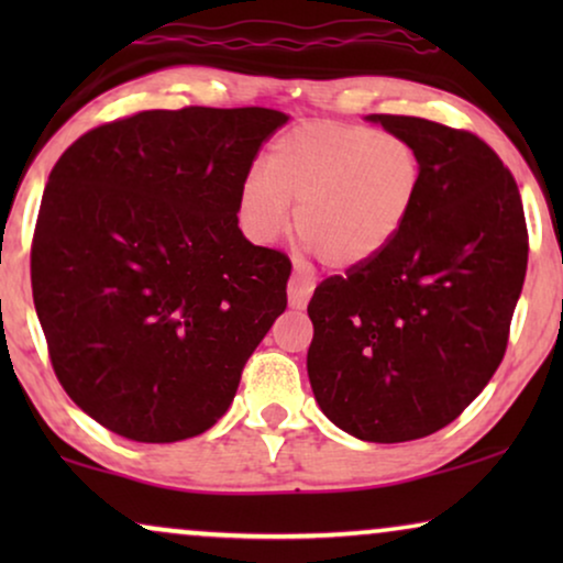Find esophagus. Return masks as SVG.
Instances as JSON below:
<instances>
[{
  "instance_id": "1",
  "label": "esophagus",
  "mask_w": 563,
  "mask_h": 563,
  "mask_svg": "<svg viewBox=\"0 0 563 563\" xmlns=\"http://www.w3.org/2000/svg\"><path fill=\"white\" fill-rule=\"evenodd\" d=\"M312 289H314V276L302 272V268H295L289 276V284H287L291 310H302V307L310 302Z\"/></svg>"
}]
</instances>
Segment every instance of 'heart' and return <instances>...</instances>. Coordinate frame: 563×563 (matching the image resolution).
<instances>
[{
	"mask_svg": "<svg viewBox=\"0 0 563 563\" xmlns=\"http://www.w3.org/2000/svg\"><path fill=\"white\" fill-rule=\"evenodd\" d=\"M422 161L405 137L349 122L314 120L268 148L266 168L245 174L238 214L256 241H274L295 205V235L320 264L353 268L389 249L418 202Z\"/></svg>",
	"mask_w": 563,
	"mask_h": 563,
	"instance_id": "obj_1",
	"label": "heart"
}]
</instances>
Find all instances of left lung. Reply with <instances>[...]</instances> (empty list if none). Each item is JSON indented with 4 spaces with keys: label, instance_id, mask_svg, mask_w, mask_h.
Masks as SVG:
<instances>
[{
    "label": "left lung",
    "instance_id": "8db88e82",
    "mask_svg": "<svg viewBox=\"0 0 563 563\" xmlns=\"http://www.w3.org/2000/svg\"><path fill=\"white\" fill-rule=\"evenodd\" d=\"M422 161L418 202L379 256L320 282L307 374L320 410L372 443L459 418L505 356L528 268L520 189L468 130L372 114Z\"/></svg>",
    "mask_w": 563,
    "mask_h": 563
}]
</instances>
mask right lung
<instances>
[{
	"label": "right lung",
	"instance_id": "right-lung-1",
	"mask_svg": "<svg viewBox=\"0 0 563 563\" xmlns=\"http://www.w3.org/2000/svg\"><path fill=\"white\" fill-rule=\"evenodd\" d=\"M287 114L145 110L56 161L30 279L60 387L141 443L212 428L245 361L287 310L289 258L245 241L238 191Z\"/></svg>",
	"mask_w": 563,
	"mask_h": 563
}]
</instances>
